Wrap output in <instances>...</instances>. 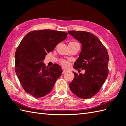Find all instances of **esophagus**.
I'll return each instance as SVG.
<instances>
[{
    "label": "esophagus",
    "instance_id": "esophagus-1",
    "mask_svg": "<svg viewBox=\"0 0 126 126\" xmlns=\"http://www.w3.org/2000/svg\"><path fill=\"white\" fill-rule=\"evenodd\" d=\"M62 70H63V74L66 73V71H68V70H67V69H65V68H62Z\"/></svg>",
    "mask_w": 126,
    "mask_h": 126
}]
</instances>
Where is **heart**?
<instances>
[{
  "instance_id": "b5f03b06",
  "label": "heart",
  "mask_w": 126,
  "mask_h": 126,
  "mask_svg": "<svg viewBox=\"0 0 126 126\" xmlns=\"http://www.w3.org/2000/svg\"><path fill=\"white\" fill-rule=\"evenodd\" d=\"M71 43H76V42H71ZM61 63H62V64L64 65H66L68 64L67 62L65 61H62L61 62Z\"/></svg>"
}]
</instances>
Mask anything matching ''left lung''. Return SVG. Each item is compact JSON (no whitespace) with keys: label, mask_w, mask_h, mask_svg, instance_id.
<instances>
[{"label":"left lung","mask_w":126,"mask_h":126,"mask_svg":"<svg viewBox=\"0 0 126 126\" xmlns=\"http://www.w3.org/2000/svg\"><path fill=\"white\" fill-rule=\"evenodd\" d=\"M82 45L79 57L74 68L84 69V74L74 73L70 84L71 92L83 99L92 97L97 94L108 75L109 55L106 48L94 34L85 31H69Z\"/></svg>","instance_id":"left-lung-1"}]
</instances>
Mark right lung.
Returning a JSON list of instances; mask_svg holds the SVG:
<instances>
[{"mask_svg":"<svg viewBox=\"0 0 126 126\" xmlns=\"http://www.w3.org/2000/svg\"><path fill=\"white\" fill-rule=\"evenodd\" d=\"M67 35L54 30H35L22 40L15 53V71L26 93L39 98L52 90L63 70L57 64L48 68L43 60Z\"/></svg>","mask_w":126,"mask_h":126,"instance_id":"add662e5","label":"right lung"}]
</instances>
